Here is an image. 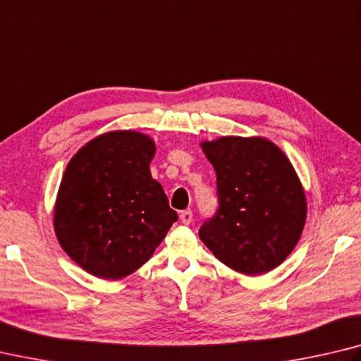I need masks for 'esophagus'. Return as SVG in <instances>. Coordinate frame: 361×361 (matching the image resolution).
Wrapping results in <instances>:
<instances>
[{
	"mask_svg": "<svg viewBox=\"0 0 361 361\" xmlns=\"http://www.w3.org/2000/svg\"><path fill=\"white\" fill-rule=\"evenodd\" d=\"M180 221L183 222V224H191L192 222V212L191 209H185V212L180 213Z\"/></svg>",
	"mask_w": 361,
	"mask_h": 361,
	"instance_id": "esophagus-1",
	"label": "esophagus"
}]
</instances>
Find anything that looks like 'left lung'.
Returning a JSON list of instances; mask_svg holds the SVG:
<instances>
[{"label": "left lung", "instance_id": "8db88e82", "mask_svg": "<svg viewBox=\"0 0 361 361\" xmlns=\"http://www.w3.org/2000/svg\"><path fill=\"white\" fill-rule=\"evenodd\" d=\"M202 149L214 167L219 207L203 222L200 240L235 271H271L298 243L306 221L305 191L290 161L262 137H221Z\"/></svg>", "mask_w": 361, "mask_h": 361}]
</instances>
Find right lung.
Returning a JSON list of instances; mask_svg holds the SVG:
<instances>
[{
	"label": "right lung",
	"mask_w": 361,
	"mask_h": 361,
	"mask_svg": "<svg viewBox=\"0 0 361 361\" xmlns=\"http://www.w3.org/2000/svg\"><path fill=\"white\" fill-rule=\"evenodd\" d=\"M148 135L115 130L78 149L64 170L55 203V233L85 271L121 279L152 257L178 219L152 178Z\"/></svg>",
	"instance_id": "obj_1"
}]
</instances>
